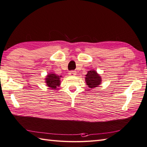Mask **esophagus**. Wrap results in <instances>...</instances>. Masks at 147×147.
Listing matches in <instances>:
<instances>
[{
    "label": "esophagus",
    "mask_w": 147,
    "mask_h": 147,
    "mask_svg": "<svg viewBox=\"0 0 147 147\" xmlns=\"http://www.w3.org/2000/svg\"><path fill=\"white\" fill-rule=\"evenodd\" d=\"M76 74H77L76 71H74V70H71L69 72V75L70 76H76Z\"/></svg>",
    "instance_id": "34e87169"
}]
</instances>
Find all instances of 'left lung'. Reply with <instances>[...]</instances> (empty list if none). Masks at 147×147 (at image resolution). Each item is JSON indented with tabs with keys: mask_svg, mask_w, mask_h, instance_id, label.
<instances>
[{
	"mask_svg": "<svg viewBox=\"0 0 147 147\" xmlns=\"http://www.w3.org/2000/svg\"><path fill=\"white\" fill-rule=\"evenodd\" d=\"M85 81L89 88L96 87L101 83V78L95 70H90L86 75Z\"/></svg>",
	"mask_w": 147,
	"mask_h": 147,
	"instance_id": "obj_1",
	"label": "left lung"
}]
</instances>
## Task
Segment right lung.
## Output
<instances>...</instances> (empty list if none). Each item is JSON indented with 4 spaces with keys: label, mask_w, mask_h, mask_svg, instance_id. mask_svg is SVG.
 Wrapping results in <instances>:
<instances>
[{
    "label": "right lung",
    "mask_w": 147,
    "mask_h": 147,
    "mask_svg": "<svg viewBox=\"0 0 147 147\" xmlns=\"http://www.w3.org/2000/svg\"><path fill=\"white\" fill-rule=\"evenodd\" d=\"M45 80L47 85L52 89L56 88L57 86H59L60 84L59 76L54 74H49V75L47 76Z\"/></svg>",
    "instance_id": "add662e5"
}]
</instances>
